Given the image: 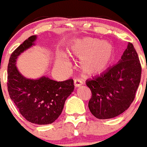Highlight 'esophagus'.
Instances as JSON below:
<instances>
[{
	"label": "esophagus",
	"instance_id": "obj_1",
	"mask_svg": "<svg viewBox=\"0 0 147 147\" xmlns=\"http://www.w3.org/2000/svg\"><path fill=\"white\" fill-rule=\"evenodd\" d=\"M83 84L82 81L81 79H76V80H74V85L75 87H80Z\"/></svg>",
	"mask_w": 147,
	"mask_h": 147
}]
</instances>
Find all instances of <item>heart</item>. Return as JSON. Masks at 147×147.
Instances as JSON below:
<instances>
[{
  "label": "heart",
  "mask_w": 147,
  "mask_h": 147,
  "mask_svg": "<svg viewBox=\"0 0 147 147\" xmlns=\"http://www.w3.org/2000/svg\"><path fill=\"white\" fill-rule=\"evenodd\" d=\"M69 54L81 58L80 66L85 73L95 74L103 71L109 65L114 57V49L110 43L96 38L88 37L73 44ZM57 64L64 67L69 65V62L64 57H60L57 59Z\"/></svg>",
  "instance_id": "1"
}]
</instances>
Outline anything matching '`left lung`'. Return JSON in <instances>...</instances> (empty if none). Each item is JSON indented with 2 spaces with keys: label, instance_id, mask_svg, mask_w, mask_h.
<instances>
[{
  "label": "left lung",
  "instance_id": "1",
  "mask_svg": "<svg viewBox=\"0 0 147 147\" xmlns=\"http://www.w3.org/2000/svg\"><path fill=\"white\" fill-rule=\"evenodd\" d=\"M141 77V62L129 42L118 64L86 82L92 93L88 103L91 113L108 119L124 113L134 101Z\"/></svg>",
  "mask_w": 147,
  "mask_h": 147
}]
</instances>
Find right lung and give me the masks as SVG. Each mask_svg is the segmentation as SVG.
<instances>
[{
	"label": "right lung",
	"mask_w": 147,
	"mask_h": 147,
	"mask_svg": "<svg viewBox=\"0 0 147 147\" xmlns=\"http://www.w3.org/2000/svg\"><path fill=\"white\" fill-rule=\"evenodd\" d=\"M36 40L28 37L10 56L7 68V88L10 98L23 118L36 124H49L58 119L65 102L74 89V80L57 82L47 77L28 80L20 74L15 62L18 56Z\"/></svg>",
	"instance_id": "add662e5"
}]
</instances>
